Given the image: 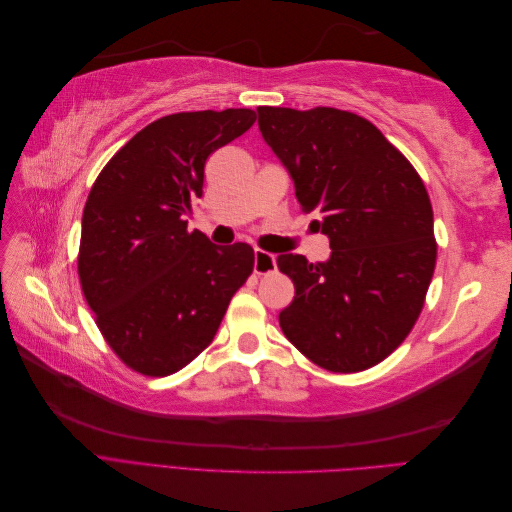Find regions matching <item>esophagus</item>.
I'll list each match as a JSON object with an SVG mask.
<instances>
[{"label": "esophagus", "mask_w": 512, "mask_h": 512, "mask_svg": "<svg viewBox=\"0 0 512 512\" xmlns=\"http://www.w3.org/2000/svg\"><path fill=\"white\" fill-rule=\"evenodd\" d=\"M273 269H275V256L265 250H256L254 252V271L258 275H262V273H271Z\"/></svg>", "instance_id": "obj_1"}]
</instances>
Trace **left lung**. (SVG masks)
Instances as JSON below:
<instances>
[{"label":"left lung","instance_id":"obj_1","mask_svg":"<svg viewBox=\"0 0 512 512\" xmlns=\"http://www.w3.org/2000/svg\"><path fill=\"white\" fill-rule=\"evenodd\" d=\"M258 128L288 170L331 256L280 254L294 284L280 312L290 344L337 374L374 367L404 342L436 267L433 211L412 164L367 119L318 106L258 108Z\"/></svg>","mask_w":512,"mask_h":512}]
</instances>
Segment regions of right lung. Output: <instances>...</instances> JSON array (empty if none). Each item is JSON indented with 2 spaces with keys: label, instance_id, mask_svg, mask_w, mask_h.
<instances>
[{
  "label": "right lung",
  "instance_id": "1",
  "mask_svg": "<svg viewBox=\"0 0 512 512\" xmlns=\"http://www.w3.org/2000/svg\"><path fill=\"white\" fill-rule=\"evenodd\" d=\"M254 121L250 108L162 117L115 153L89 192L81 286L108 346L145 376L192 363L254 269L247 243L215 245L183 222L203 196L207 158Z\"/></svg>",
  "mask_w": 512,
  "mask_h": 512
}]
</instances>
